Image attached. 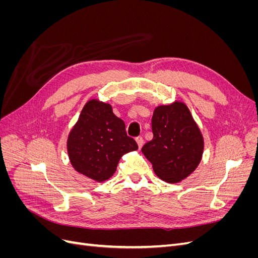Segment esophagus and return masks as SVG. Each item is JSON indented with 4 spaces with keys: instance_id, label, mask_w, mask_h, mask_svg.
Segmentation results:
<instances>
[{
    "instance_id": "34e87169",
    "label": "esophagus",
    "mask_w": 258,
    "mask_h": 258,
    "mask_svg": "<svg viewBox=\"0 0 258 258\" xmlns=\"http://www.w3.org/2000/svg\"><path fill=\"white\" fill-rule=\"evenodd\" d=\"M136 141H137V144H138L139 148H141V147L143 146L144 141H143V138H142V137H138V138H136Z\"/></svg>"
}]
</instances>
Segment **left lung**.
<instances>
[{"label": "left lung", "mask_w": 258, "mask_h": 258, "mask_svg": "<svg viewBox=\"0 0 258 258\" xmlns=\"http://www.w3.org/2000/svg\"><path fill=\"white\" fill-rule=\"evenodd\" d=\"M153 139L142 147L156 175L176 183L197 168L204 151V139L190 112L182 102L160 105L152 117Z\"/></svg>", "instance_id": "left-lung-1"}]
</instances>
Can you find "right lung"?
<instances>
[{"instance_id":"add662e5","label":"right lung","mask_w":258,"mask_h":258,"mask_svg":"<svg viewBox=\"0 0 258 258\" xmlns=\"http://www.w3.org/2000/svg\"><path fill=\"white\" fill-rule=\"evenodd\" d=\"M138 150L127 136L124 122L110 104L86 103L68 139V153L74 169L97 182L111 177L123 154Z\"/></svg>"}]
</instances>
